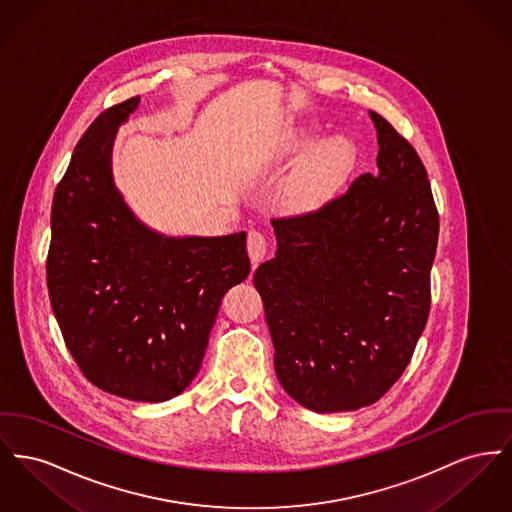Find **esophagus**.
Segmentation results:
<instances>
[{
	"mask_svg": "<svg viewBox=\"0 0 512 512\" xmlns=\"http://www.w3.org/2000/svg\"><path fill=\"white\" fill-rule=\"evenodd\" d=\"M247 253H249L253 265H257L267 255V238L261 230L253 228L247 232Z\"/></svg>",
	"mask_w": 512,
	"mask_h": 512,
	"instance_id": "obj_1",
	"label": "esophagus"
}]
</instances>
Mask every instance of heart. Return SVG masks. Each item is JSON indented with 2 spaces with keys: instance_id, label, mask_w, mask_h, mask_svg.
I'll use <instances>...</instances> for the list:
<instances>
[{
  "instance_id": "obj_1",
  "label": "heart",
  "mask_w": 512,
  "mask_h": 512,
  "mask_svg": "<svg viewBox=\"0 0 512 512\" xmlns=\"http://www.w3.org/2000/svg\"><path fill=\"white\" fill-rule=\"evenodd\" d=\"M315 139H307L305 147H311ZM350 162V147L342 139H332L321 151L313 156V160L305 166V170L294 180L288 189V197L296 207H317L321 205L336 185L342 180Z\"/></svg>"
}]
</instances>
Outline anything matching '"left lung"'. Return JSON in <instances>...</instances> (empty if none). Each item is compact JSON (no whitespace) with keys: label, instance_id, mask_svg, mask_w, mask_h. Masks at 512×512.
Segmentation results:
<instances>
[{"label":"left lung","instance_id":"left-lung-1","mask_svg":"<svg viewBox=\"0 0 512 512\" xmlns=\"http://www.w3.org/2000/svg\"><path fill=\"white\" fill-rule=\"evenodd\" d=\"M369 114L379 170L317 211L271 218L276 253L253 274L276 377L321 414L358 410L389 391L431 307L439 212L427 170L406 137Z\"/></svg>","mask_w":512,"mask_h":512}]
</instances>
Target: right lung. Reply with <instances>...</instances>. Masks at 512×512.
<instances>
[{"label": "right lung", "instance_id": "1", "mask_svg": "<svg viewBox=\"0 0 512 512\" xmlns=\"http://www.w3.org/2000/svg\"><path fill=\"white\" fill-rule=\"evenodd\" d=\"M137 104L106 108L79 139L54 193L46 282L65 346L92 385L164 402L201 369L220 301L251 265L245 232L162 238L125 207L110 149Z\"/></svg>", "mask_w": 512, "mask_h": 512}]
</instances>
